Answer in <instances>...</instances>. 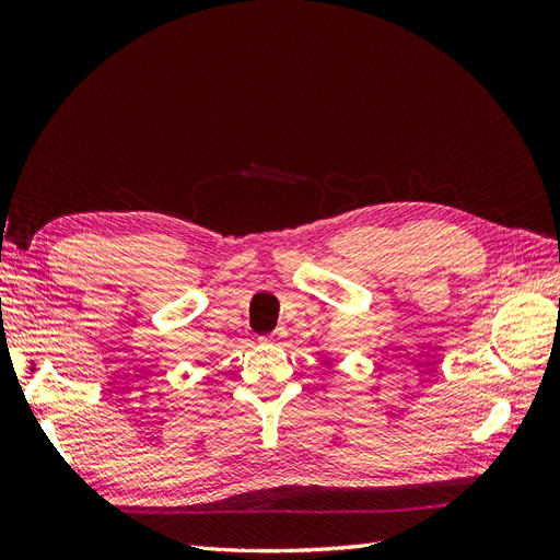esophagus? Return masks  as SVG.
Instances as JSON below:
<instances>
[{
    "instance_id": "34e87169",
    "label": "esophagus",
    "mask_w": 560,
    "mask_h": 560,
    "mask_svg": "<svg viewBox=\"0 0 560 560\" xmlns=\"http://www.w3.org/2000/svg\"><path fill=\"white\" fill-rule=\"evenodd\" d=\"M284 336H287L284 327H278L276 331H270L268 336H264V338H261V343H270V346H276V343H280V341H282Z\"/></svg>"
}]
</instances>
